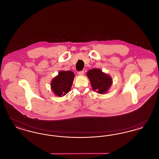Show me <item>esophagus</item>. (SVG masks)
<instances>
[{"label": "esophagus", "mask_w": 159, "mask_h": 159, "mask_svg": "<svg viewBox=\"0 0 159 159\" xmlns=\"http://www.w3.org/2000/svg\"><path fill=\"white\" fill-rule=\"evenodd\" d=\"M84 71H79L78 73H77V74H78V75H79V76H83V75H84Z\"/></svg>", "instance_id": "esophagus-1"}]
</instances>
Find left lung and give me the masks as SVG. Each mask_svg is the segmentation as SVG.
<instances>
[{
  "label": "left lung",
  "instance_id": "left-lung-1",
  "mask_svg": "<svg viewBox=\"0 0 159 159\" xmlns=\"http://www.w3.org/2000/svg\"><path fill=\"white\" fill-rule=\"evenodd\" d=\"M86 75L89 79L92 89L100 94L107 93L113 83L111 77L99 68L91 69L87 72Z\"/></svg>",
  "mask_w": 159,
  "mask_h": 159
}]
</instances>
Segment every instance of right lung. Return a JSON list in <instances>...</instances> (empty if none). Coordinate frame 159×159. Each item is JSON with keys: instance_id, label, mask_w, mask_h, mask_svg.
<instances>
[{"instance_id": "add662e5", "label": "right lung", "mask_w": 159, "mask_h": 159, "mask_svg": "<svg viewBox=\"0 0 159 159\" xmlns=\"http://www.w3.org/2000/svg\"><path fill=\"white\" fill-rule=\"evenodd\" d=\"M75 76L71 71H60L57 76L53 77L51 83L53 93L59 97L66 95L71 89Z\"/></svg>"}]
</instances>
